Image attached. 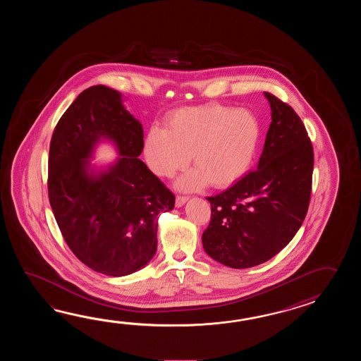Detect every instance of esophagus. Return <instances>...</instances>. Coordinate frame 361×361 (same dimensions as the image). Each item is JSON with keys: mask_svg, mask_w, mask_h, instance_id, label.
<instances>
[{"mask_svg": "<svg viewBox=\"0 0 361 361\" xmlns=\"http://www.w3.org/2000/svg\"><path fill=\"white\" fill-rule=\"evenodd\" d=\"M188 199H190L188 196H177V199H176V207H183L184 204L188 201Z\"/></svg>", "mask_w": 361, "mask_h": 361, "instance_id": "34e87169", "label": "esophagus"}]
</instances>
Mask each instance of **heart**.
Instances as JSON below:
<instances>
[{"label":"heart","mask_w":361,"mask_h":361,"mask_svg":"<svg viewBox=\"0 0 361 361\" xmlns=\"http://www.w3.org/2000/svg\"><path fill=\"white\" fill-rule=\"evenodd\" d=\"M261 138V121L252 111L210 103L179 108L166 116L165 128L152 126L143 154L152 173L169 178L187 166L192 154L196 166L178 180V188H224L250 169Z\"/></svg>","instance_id":"1"}]
</instances>
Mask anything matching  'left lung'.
<instances>
[{
    "instance_id": "8db88e82",
    "label": "left lung",
    "mask_w": 361,
    "mask_h": 361,
    "mask_svg": "<svg viewBox=\"0 0 361 361\" xmlns=\"http://www.w3.org/2000/svg\"><path fill=\"white\" fill-rule=\"evenodd\" d=\"M271 118L257 170L228 190L207 197L212 218L202 246L214 261L249 269L275 257L306 218L311 199L314 149L300 116L264 92Z\"/></svg>"
}]
</instances>
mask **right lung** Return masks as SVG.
Segmentation results:
<instances>
[{
    "label": "right lung",
    "instance_id": "add662e5",
    "mask_svg": "<svg viewBox=\"0 0 361 361\" xmlns=\"http://www.w3.org/2000/svg\"><path fill=\"white\" fill-rule=\"evenodd\" d=\"M102 140L121 156L106 170L88 160ZM143 128L121 94L95 85L77 97L55 126L49 151V201L72 253L89 269L125 276L143 269L157 249L159 215L176 197L139 160Z\"/></svg>",
    "mask_w": 361,
    "mask_h": 361
}]
</instances>
